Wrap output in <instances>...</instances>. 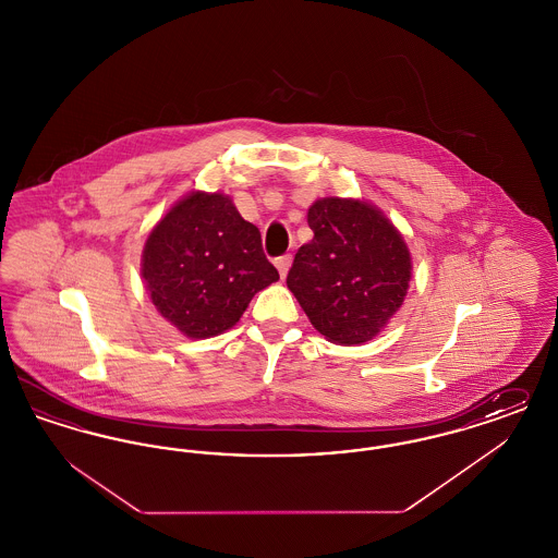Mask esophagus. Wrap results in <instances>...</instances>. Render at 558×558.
Returning a JSON list of instances; mask_svg holds the SVG:
<instances>
[{
	"mask_svg": "<svg viewBox=\"0 0 558 558\" xmlns=\"http://www.w3.org/2000/svg\"><path fill=\"white\" fill-rule=\"evenodd\" d=\"M291 264L292 255H282V257H278V259H276V267H278V271H280V276H282V278H287Z\"/></svg>",
	"mask_w": 558,
	"mask_h": 558,
	"instance_id": "34e87169",
	"label": "esophagus"
}]
</instances>
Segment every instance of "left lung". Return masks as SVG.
Returning <instances> with one entry per match:
<instances>
[{
	"mask_svg": "<svg viewBox=\"0 0 558 558\" xmlns=\"http://www.w3.org/2000/svg\"><path fill=\"white\" fill-rule=\"evenodd\" d=\"M307 223L314 239L296 251L289 289L328 341H371L408 292L412 259L405 242L383 213L360 201H316Z\"/></svg>",
	"mask_w": 558,
	"mask_h": 558,
	"instance_id": "obj_1",
	"label": "left lung"
}]
</instances>
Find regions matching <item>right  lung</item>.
Listing matches in <instances>:
<instances>
[{"mask_svg":"<svg viewBox=\"0 0 558 558\" xmlns=\"http://www.w3.org/2000/svg\"><path fill=\"white\" fill-rule=\"evenodd\" d=\"M142 276L162 318L190 339L232 328L255 292L276 282L259 230L223 194L194 192L150 232Z\"/></svg>","mask_w":558,"mask_h":558,"instance_id":"add662e5","label":"right lung"}]
</instances>
